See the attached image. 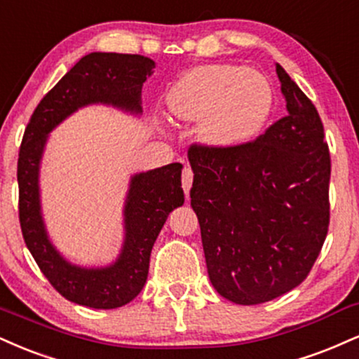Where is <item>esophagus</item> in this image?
I'll return each instance as SVG.
<instances>
[{
  "instance_id": "1",
  "label": "esophagus",
  "mask_w": 359,
  "mask_h": 359,
  "mask_svg": "<svg viewBox=\"0 0 359 359\" xmlns=\"http://www.w3.org/2000/svg\"><path fill=\"white\" fill-rule=\"evenodd\" d=\"M192 180H194V172H192V168L189 167V165H185L184 170H182V189H184L185 196H189V192H191Z\"/></svg>"
}]
</instances>
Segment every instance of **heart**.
Returning a JSON list of instances; mask_svg holds the SVG:
<instances>
[{
    "mask_svg": "<svg viewBox=\"0 0 359 359\" xmlns=\"http://www.w3.org/2000/svg\"><path fill=\"white\" fill-rule=\"evenodd\" d=\"M167 109L180 120L202 118L201 135L214 147H234L261 133L274 109V90L262 73L234 65H205L168 90Z\"/></svg>",
    "mask_w": 359,
    "mask_h": 359,
    "instance_id": "heart-1",
    "label": "heart"
}]
</instances>
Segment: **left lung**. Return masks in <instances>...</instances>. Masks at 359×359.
Returning <instances> with one entry per match:
<instances>
[{"mask_svg": "<svg viewBox=\"0 0 359 359\" xmlns=\"http://www.w3.org/2000/svg\"><path fill=\"white\" fill-rule=\"evenodd\" d=\"M287 115L254 142L192 145L191 205L209 279L252 306L299 286L330 226L331 158L313 102L276 63Z\"/></svg>", "mask_w": 359, "mask_h": 359, "instance_id": "8db88e82", "label": "left lung"}]
</instances>
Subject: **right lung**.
Segmentation results:
<instances>
[{"mask_svg": "<svg viewBox=\"0 0 359 359\" xmlns=\"http://www.w3.org/2000/svg\"><path fill=\"white\" fill-rule=\"evenodd\" d=\"M155 62L142 55H85L34 109L18 158L20 224L23 239L50 284L72 303L115 309L135 299L149 274L150 252L168 214L184 204L182 163L140 172L130 179L123 205L125 237L110 266L72 264L51 244L41 214L40 165L50 132L81 107L102 103L142 114V86Z\"/></svg>", "mask_w": 359, "mask_h": 359, "instance_id": "1", "label": "right lung"}]
</instances>
